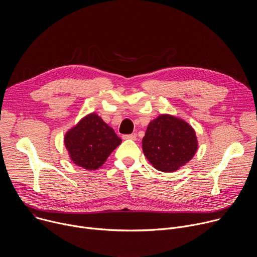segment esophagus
<instances>
[{
	"mask_svg": "<svg viewBox=\"0 0 257 257\" xmlns=\"http://www.w3.org/2000/svg\"><path fill=\"white\" fill-rule=\"evenodd\" d=\"M123 139H130V140H135L136 139V134H126L122 136Z\"/></svg>",
	"mask_w": 257,
	"mask_h": 257,
	"instance_id": "obj_1",
	"label": "esophagus"
}]
</instances>
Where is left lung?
Segmentation results:
<instances>
[{"label": "left lung", "mask_w": 257, "mask_h": 257, "mask_svg": "<svg viewBox=\"0 0 257 257\" xmlns=\"http://www.w3.org/2000/svg\"><path fill=\"white\" fill-rule=\"evenodd\" d=\"M198 148L194 129L184 120L161 115L153 120L142 139L143 154L159 171L171 173L187 164Z\"/></svg>", "instance_id": "1"}]
</instances>
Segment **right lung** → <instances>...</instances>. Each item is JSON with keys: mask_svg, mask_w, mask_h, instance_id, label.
I'll return each instance as SVG.
<instances>
[{"mask_svg": "<svg viewBox=\"0 0 257 257\" xmlns=\"http://www.w3.org/2000/svg\"><path fill=\"white\" fill-rule=\"evenodd\" d=\"M121 142L114 129L95 113L81 119L64 138L73 163L89 171L101 167Z\"/></svg>", "mask_w": 257, "mask_h": 257, "instance_id": "right-lung-1", "label": "right lung"}]
</instances>
